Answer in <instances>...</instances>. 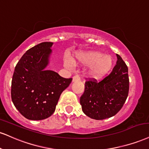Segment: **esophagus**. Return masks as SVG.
Returning <instances> with one entry per match:
<instances>
[{"mask_svg": "<svg viewBox=\"0 0 149 149\" xmlns=\"http://www.w3.org/2000/svg\"><path fill=\"white\" fill-rule=\"evenodd\" d=\"M80 78L78 76H74L73 77V82H77V81H80Z\"/></svg>", "mask_w": 149, "mask_h": 149, "instance_id": "34e87169", "label": "esophagus"}]
</instances>
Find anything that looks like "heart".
<instances>
[{"label": "heart", "mask_w": 149, "mask_h": 149, "mask_svg": "<svg viewBox=\"0 0 149 149\" xmlns=\"http://www.w3.org/2000/svg\"><path fill=\"white\" fill-rule=\"evenodd\" d=\"M113 59L109 55H103L98 51H80L75 53L71 59L66 57L64 64L68 69L74 65L89 66L87 74L91 78L99 79L103 78L113 67Z\"/></svg>", "instance_id": "obj_1"}]
</instances>
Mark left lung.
<instances>
[{
	"label": "left lung",
	"instance_id": "obj_1",
	"mask_svg": "<svg viewBox=\"0 0 149 149\" xmlns=\"http://www.w3.org/2000/svg\"><path fill=\"white\" fill-rule=\"evenodd\" d=\"M108 76L98 82H85V92L80 99L82 112L92 119L102 120L112 117L122 108L128 95V67L121 56Z\"/></svg>",
	"mask_w": 149,
	"mask_h": 149
}]
</instances>
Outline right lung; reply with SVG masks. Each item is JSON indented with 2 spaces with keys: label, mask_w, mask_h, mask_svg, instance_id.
Here are the masks:
<instances>
[{
  "label": "right lung",
  "mask_w": 149,
  "mask_h": 149,
  "mask_svg": "<svg viewBox=\"0 0 149 149\" xmlns=\"http://www.w3.org/2000/svg\"><path fill=\"white\" fill-rule=\"evenodd\" d=\"M53 42H42L30 48L14 69L11 96L14 106L26 119L42 120L55 112L62 92L72 78H64L46 68Z\"/></svg>",
  "instance_id": "add662e5"
}]
</instances>
